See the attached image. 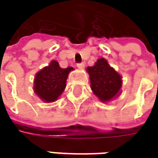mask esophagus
<instances>
[{"mask_svg": "<svg viewBox=\"0 0 158 158\" xmlns=\"http://www.w3.org/2000/svg\"><path fill=\"white\" fill-rule=\"evenodd\" d=\"M77 67L80 69H84L85 65H84V63H79V64H77Z\"/></svg>", "mask_w": 158, "mask_h": 158, "instance_id": "esophagus-1", "label": "esophagus"}]
</instances>
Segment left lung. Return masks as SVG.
Masks as SVG:
<instances>
[{"label": "left lung", "mask_w": 158, "mask_h": 158, "mask_svg": "<svg viewBox=\"0 0 158 158\" xmlns=\"http://www.w3.org/2000/svg\"><path fill=\"white\" fill-rule=\"evenodd\" d=\"M86 70L89 76L90 89L102 102H109L122 93V76L105 58H99Z\"/></svg>", "instance_id": "1"}]
</instances>
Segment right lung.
Segmentation results:
<instances>
[{
	"instance_id": "add662e5",
	"label": "right lung",
	"mask_w": 158,
	"mask_h": 158,
	"mask_svg": "<svg viewBox=\"0 0 158 158\" xmlns=\"http://www.w3.org/2000/svg\"><path fill=\"white\" fill-rule=\"evenodd\" d=\"M72 67L62 69L56 60L39 70L34 79V91L44 102H54L66 89V82Z\"/></svg>"
}]
</instances>
